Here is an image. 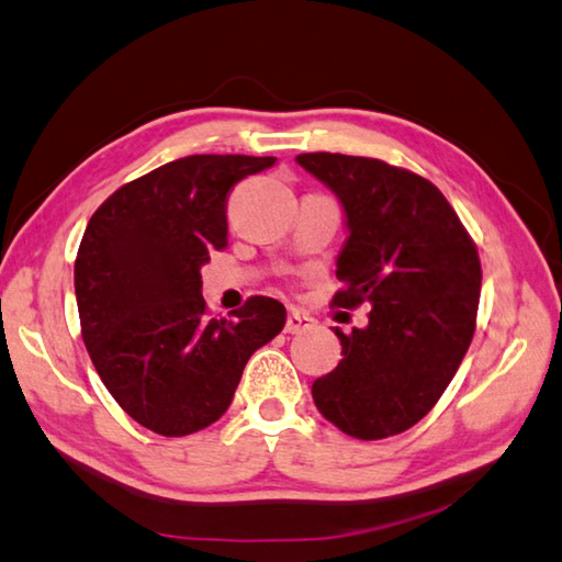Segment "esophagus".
<instances>
[{"label": "esophagus", "mask_w": 562, "mask_h": 562, "mask_svg": "<svg viewBox=\"0 0 562 562\" xmlns=\"http://www.w3.org/2000/svg\"><path fill=\"white\" fill-rule=\"evenodd\" d=\"M314 324V318H310L306 314H300L296 310H292L290 314H288V324H284V331L288 334H302V331H306V328H310Z\"/></svg>", "instance_id": "1"}]
</instances>
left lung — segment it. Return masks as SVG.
<instances>
[{
    "label": "left lung",
    "instance_id": "8db88e82",
    "mask_svg": "<svg viewBox=\"0 0 562 562\" xmlns=\"http://www.w3.org/2000/svg\"><path fill=\"white\" fill-rule=\"evenodd\" d=\"M296 162L331 187L346 212L334 306H370L366 328H336L344 360L312 384L314 404L360 441L402 434L434 409L468 353L482 284L477 248L422 175L344 153H302Z\"/></svg>",
    "mask_w": 562,
    "mask_h": 562
}]
</instances>
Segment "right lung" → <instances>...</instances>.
Wrapping results in <instances>:
<instances>
[{
	"instance_id": "obj_1",
	"label": "right lung",
	"mask_w": 562,
	"mask_h": 562,
	"mask_svg": "<svg viewBox=\"0 0 562 562\" xmlns=\"http://www.w3.org/2000/svg\"><path fill=\"white\" fill-rule=\"evenodd\" d=\"M270 165V156L172 160L119 187L85 228L75 296L87 353L121 409L160 436L222 419L248 358L288 318L270 296L212 318L202 296L200 268L228 244V192Z\"/></svg>"
}]
</instances>
